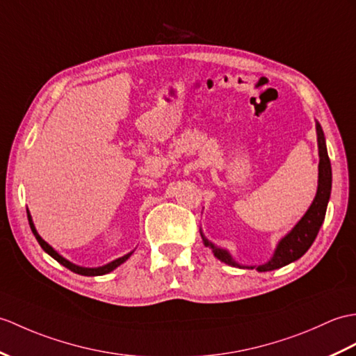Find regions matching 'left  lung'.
<instances>
[{"instance_id":"8db88e82","label":"left lung","mask_w":356,"mask_h":356,"mask_svg":"<svg viewBox=\"0 0 356 356\" xmlns=\"http://www.w3.org/2000/svg\"><path fill=\"white\" fill-rule=\"evenodd\" d=\"M316 130H317V145H318V159H320L318 161V185H317L316 197H314V200L308 208V211L305 212V216L296 222V226L290 230V232L279 239L275 253H273V256L267 262L261 264V266H243V264L236 262L229 250L211 243L200 230L203 244L206 247H209L217 259L227 264V266L238 267V268H252V270L256 268L258 271H271V270H277L280 267L288 266V264L302 258V256L308 252V249L314 243V239H316L318 234L321 225H323L325 221L326 208L330 197V188H332V170H330L326 139H325L323 129H321L318 121H316Z\"/></svg>"}]
</instances>
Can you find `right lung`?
<instances>
[{
	"instance_id": "right-lung-1",
	"label": "right lung",
	"mask_w": 356,
	"mask_h": 356,
	"mask_svg": "<svg viewBox=\"0 0 356 356\" xmlns=\"http://www.w3.org/2000/svg\"><path fill=\"white\" fill-rule=\"evenodd\" d=\"M27 218H29V225H30L31 232H33V235L36 236L38 243H39L40 247H42L44 252L48 253L49 256H51V258H54L59 264H62L63 267H66L68 270H71V271H74V273H77V275H81V276H103V275H107V273L113 271L115 268L120 267L121 264L126 262V261L130 258V256H131V253L135 252V250H131L130 253L121 256V258H118V259H113V261H111L109 264H106V266H102V267H92V268H90V267H81V266H77V264H74V262L68 261L66 258H63V256H62L60 253H57L51 245H49L47 241H44L42 236H40V235L38 234V230H36V227H35V222H33V218H31V216H30V211H29V209H27Z\"/></svg>"
}]
</instances>
